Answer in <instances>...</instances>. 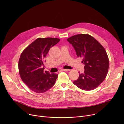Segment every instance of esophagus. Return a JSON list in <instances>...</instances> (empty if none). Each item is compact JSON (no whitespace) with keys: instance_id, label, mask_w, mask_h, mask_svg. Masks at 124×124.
Listing matches in <instances>:
<instances>
[{"instance_id":"1","label":"esophagus","mask_w":124,"mask_h":124,"mask_svg":"<svg viewBox=\"0 0 124 124\" xmlns=\"http://www.w3.org/2000/svg\"><path fill=\"white\" fill-rule=\"evenodd\" d=\"M61 70H62V71H69L70 70L69 69H62Z\"/></svg>"}]
</instances>
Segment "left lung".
Masks as SVG:
<instances>
[{
  "instance_id": "1",
  "label": "left lung",
  "mask_w": 124,
  "mask_h": 124,
  "mask_svg": "<svg viewBox=\"0 0 124 124\" xmlns=\"http://www.w3.org/2000/svg\"><path fill=\"white\" fill-rule=\"evenodd\" d=\"M67 40L84 64V72H79L78 78L73 83L82 90L94 89L104 80L108 72L109 60L104 47L92 36L86 34L74 35Z\"/></svg>"
}]
</instances>
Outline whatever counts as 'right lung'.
<instances>
[{
	"label": "right lung",
	"mask_w": 124,
	"mask_h": 124,
	"mask_svg": "<svg viewBox=\"0 0 124 124\" xmlns=\"http://www.w3.org/2000/svg\"><path fill=\"white\" fill-rule=\"evenodd\" d=\"M59 41L58 38H39L22 53L19 62L20 75L22 80L32 91L43 93L54 85L58 75L44 71L43 67L49 49Z\"/></svg>",
	"instance_id": "obj_1"
}]
</instances>
